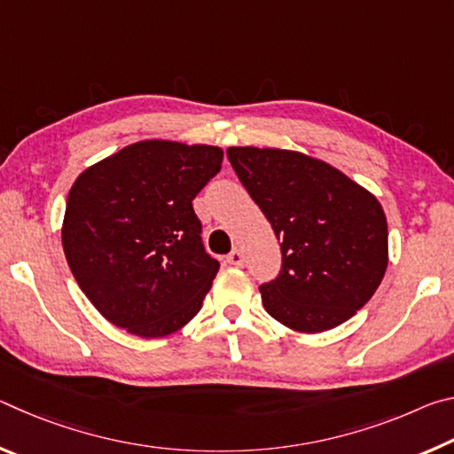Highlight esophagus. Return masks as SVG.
<instances>
[{"instance_id": "obj_1", "label": "esophagus", "mask_w": 454, "mask_h": 454, "mask_svg": "<svg viewBox=\"0 0 454 454\" xmlns=\"http://www.w3.org/2000/svg\"><path fill=\"white\" fill-rule=\"evenodd\" d=\"M226 260H228V264H232V266H238V268L244 266V254H242L240 250H236V248L230 252Z\"/></svg>"}]
</instances>
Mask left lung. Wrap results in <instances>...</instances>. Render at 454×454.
I'll return each mask as SVG.
<instances>
[{
  "label": "left lung",
  "mask_w": 454,
  "mask_h": 454,
  "mask_svg": "<svg viewBox=\"0 0 454 454\" xmlns=\"http://www.w3.org/2000/svg\"><path fill=\"white\" fill-rule=\"evenodd\" d=\"M226 153L280 240V274L260 286L266 312L306 334L355 317L388 264V226L379 200L301 152L232 145Z\"/></svg>",
  "instance_id": "1"
}]
</instances>
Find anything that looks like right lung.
<instances>
[{
    "label": "right lung",
    "instance_id": "1",
    "mask_svg": "<svg viewBox=\"0 0 454 454\" xmlns=\"http://www.w3.org/2000/svg\"><path fill=\"white\" fill-rule=\"evenodd\" d=\"M218 145L144 140L75 178L61 244L75 282L106 320L162 338L202 309L218 260L192 200L222 168Z\"/></svg>",
    "mask_w": 454,
    "mask_h": 454
}]
</instances>
